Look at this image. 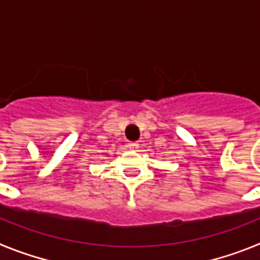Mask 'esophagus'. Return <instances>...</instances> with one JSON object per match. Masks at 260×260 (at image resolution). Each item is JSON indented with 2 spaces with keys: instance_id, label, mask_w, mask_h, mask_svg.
I'll return each instance as SVG.
<instances>
[{
  "instance_id": "obj_1",
  "label": "esophagus",
  "mask_w": 260,
  "mask_h": 260,
  "mask_svg": "<svg viewBox=\"0 0 260 260\" xmlns=\"http://www.w3.org/2000/svg\"><path fill=\"white\" fill-rule=\"evenodd\" d=\"M127 147L132 151H137L138 148H139V144H138V142H130V143L127 144Z\"/></svg>"
}]
</instances>
